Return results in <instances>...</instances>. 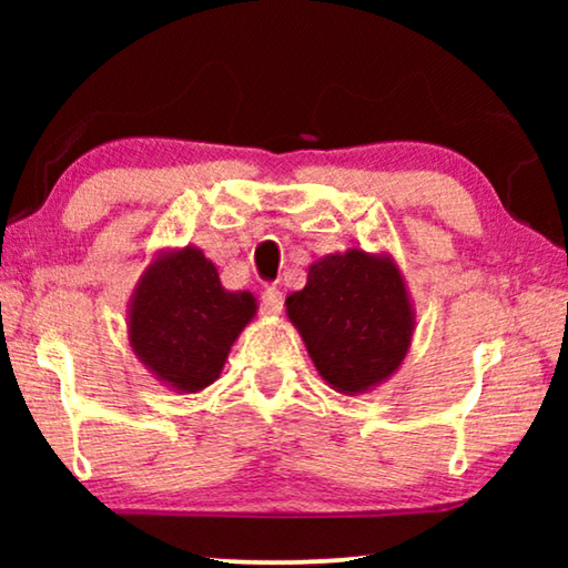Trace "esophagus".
Instances as JSON below:
<instances>
[{
    "instance_id": "esophagus-1",
    "label": "esophagus",
    "mask_w": 568,
    "mask_h": 568,
    "mask_svg": "<svg viewBox=\"0 0 568 568\" xmlns=\"http://www.w3.org/2000/svg\"><path fill=\"white\" fill-rule=\"evenodd\" d=\"M261 305L266 310L268 315H282L284 310V294L276 290V286H268L266 292L261 294Z\"/></svg>"
}]
</instances>
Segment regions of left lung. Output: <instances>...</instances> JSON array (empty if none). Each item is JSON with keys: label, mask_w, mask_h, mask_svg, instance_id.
I'll return each mask as SVG.
<instances>
[{"label": "left lung", "mask_w": 568, "mask_h": 568, "mask_svg": "<svg viewBox=\"0 0 568 568\" xmlns=\"http://www.w3.org/2000/svg\"><path fill=\"white\" fill-rule=\"evenodd\" d=\"M317 375L336 393L359 395L400 369L416 313L390 253L348 247L310 263L305 290L286 297Z\"/></svg>", "instance_id": "1"}]
</instances>
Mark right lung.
Returning a JSON list of instances; mask_svg holds the SVG:
<instances>
[{"instance_id":"1","label":"right lung","mask_w":568,"mask_h":568,"mask_svg":"<svg viewBox=\"0 0 568 568\" xmlns=\"http://www.w3.org/2000/svg\"><path fill=\"white\" fill-rule=\"evenodd\" d=\"M255 313L258 300L224 290L201 247H165L154 253L129 300V346L170 390L199 393L222 375L232 344Z\"/></svg>"}]
</instances>
